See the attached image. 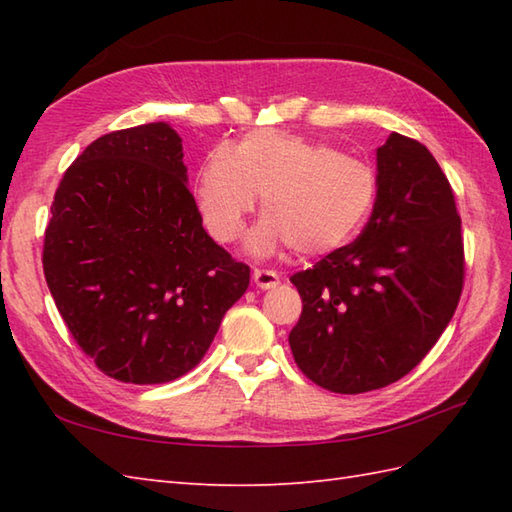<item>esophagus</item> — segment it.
<instances>
[{"mask_svg":"<svg viewBox=\"0 0 512 512\" xmlns=\"http://www.w3.org/2000/svg\"><path fill=\"white\" fill-rule=\"evenodd\" d=\"M253 281H255L257 288L270 290V288H277V286H279V275L275 273V270L255 268V270H253Z\"/></svg>","mask_w":512,"mask_h":512,"instance_id":"obj_1","label":"esophagus"}]
</instances>
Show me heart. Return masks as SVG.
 Segmentation results:
<instances>
[{"label": "heart", "instance_id": "b5f03b06", "mask_svg": "<svg viewBox=\"0 0 512 512\" xmlns=\"http://www.w3.org/2000/svg\"><path fill=\"white\" fill-rule=\"evenodd\" d=\"M257 193L266 213L248 235L250 253L290 244L319 255L356 237L374 209L378 180L367 162L275 129L246 134L233 151L215 149L198 171L195 200L206 231L228 244L242 233Z\"/></svg>", "mask_w": 512, "mask_h": 512}]
</instances>
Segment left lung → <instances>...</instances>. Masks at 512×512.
<instances>
[{"instance_id":"1","label":"left lung","mask_w":512,"mask_h":512,"mask_svg":"<svg viewBox=\"0 0 512 512\" xmlns=\"http://www.w3.org/2000/svg\"><path fill=\"white\" fill-rule=\"evenodd\" d=\"M363 233L290 277L301 317L295 363L334 394L396 383L447 328L464 286L462 220L453 189L422 143L389 134Z\"/></svg>"}]
</instances>
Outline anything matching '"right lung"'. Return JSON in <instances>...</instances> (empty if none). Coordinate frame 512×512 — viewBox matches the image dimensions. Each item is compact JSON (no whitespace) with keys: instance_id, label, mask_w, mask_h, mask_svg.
I'll list each match as a JSON object with an SVG mask.
<instances>
[{"instance_id":"right-lung-1","label":"right lung","mask_w":512,"mask_h":512,"mask_svg":"<svg viewBox=\"0 0 512 512\" xmlns=\"http://www.w3.org/2000/svg\"><path fill=\"white\" fill-rule=\"evenodd\" d=\"M167 123L96 138L65 169L43 275L76 345L110 378L176 380L202 361L250 268L217 246Z\"/></svg>"}]
</instances>
